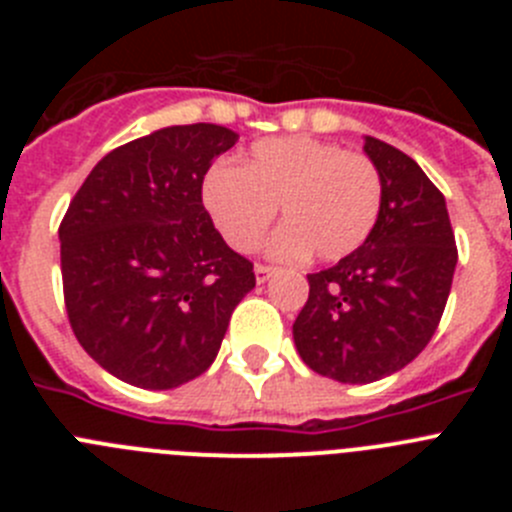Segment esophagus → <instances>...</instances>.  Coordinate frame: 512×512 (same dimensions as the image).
<instances>
[{
	"label": "esophagus",
	"mask_w": 512,
	"mask_h": 512,
	"mask_svg": "<svg viewBox=\"0 0 512 512\" xmlns=\"http://www.w3.org/2000/svg\"><path fill=\"white\" fill-rule=\"evenodd\" d=\"M253 271H256V282L264 284L266 279H269L277 269H274V266H266V264H256V266H253Z\"/></svg>",
	"instance_id": "obj_1"
}]
</instances>
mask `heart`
I'll use <instances>...</instances> for the list:
<instances>
[{
	"label": "heart",
	"instance_id": "obj_1",
	"mask_svg": "<svg viewBox=\"0 0 512 512\" xmlns=\"http://www.w3.org/2000/svg\"><path fill=\"white\" fill-rule=\"evenodd\" d=\"M382 197V174L366 153L307 135L259 140L241 169L215 164L202 184L212 223L235 251L259 246L279 207L287 223L271 241L279 259L351 256L372 235Z\"/></svg>",
	"mask_w": 512,
	"mask_h": 512
}]
</instances>
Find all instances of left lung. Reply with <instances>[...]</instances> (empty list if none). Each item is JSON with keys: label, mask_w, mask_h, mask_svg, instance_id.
<instances>
[{"label": "left lung", "mask_w": 512, "mask_h": 512, "mask_svg": "<svg viewBox=\"0 0 512 512\" xmlns=\"http://www.w3.org/2000/svg\"><path fill=\"white\" fill-rule=\"evenodd\" d=\"M382 174L372 235L330 269L307 274L310 295L292 333L312 372L369 384L408 366L441 323L456 269L446 200L408 153L366 138Z\"/></svg>", "instance_id": "left-lung-1"}]
</instances>
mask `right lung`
<instances>
[{"label":"right lung","mask_w":512,"mask_h":512,"mask_svg":"<svg viewBox=\"0 0 512 512\" xmlns=\"http://www.w3.org/2000/svg\"><path fill=\"white\" fill-rule=\"evenodd\" d=\"M194 122L130 140L99 161L63 215V302L76 341L143 390L207 372L235 305L256 287L202 205L212 161L235 146Z\"/></svg>","instance_id":"right-lung-1"}]
</instances>
